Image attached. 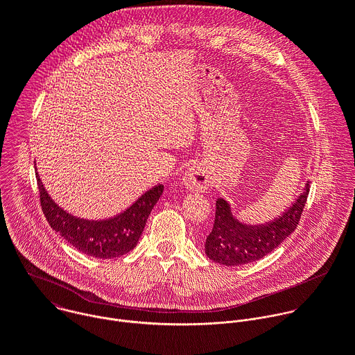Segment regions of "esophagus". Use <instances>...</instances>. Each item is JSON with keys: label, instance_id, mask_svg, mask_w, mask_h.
I'll return each mask as SVG.
<instances>
[{"label": "esophagus", "instance_id": "esophagus-1", "mask_svg": "<svg viewBox=\"0 0 355 355\" xmlns=\"http://www.w3.org/2000/svg\"><path fill=\"white\" fill-rule=\"evenodd\" d=\"M184 185L189 191H196V192H204L205 189L209 188L211 185V178L207 173V170L200 166L192 167L184 174Z\"/></svg>", "mask_w": 355, "mask_h": 355}]
</instances>
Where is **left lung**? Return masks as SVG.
Here are the masks:
<instances>
[{
    "label": "left lung",
    "mask_w": 355,
    "mask_h": 355,
    "mask_svg": "<svg viewBox=\"0 0 355 355\" xmlns=\"http://www.w3.org/2000/svg\"><path fill=\"white\" fill-rule=\"evenodd\" d=\"M309 189L308 181L288 211L272 222L259 226H247L234 219L227 202L219 198L214 229L205 241V254L223 266H243L266 257L296 229Z\"/></svg>",
    "instance_id": "obj_1"
}]
</instances>
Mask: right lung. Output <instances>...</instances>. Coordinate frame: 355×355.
Instances as JSON below:
<instances>
[{
    "label": "right lung",
    "mask_w": 355,
    "mask_h": 355,
    "mask_svg": "<svg viewBox=\"0 0 355 355\" xmlns=\"http://www.w3.org/2000/svg\"><path fill=\"white\" fill-rule=\"evenodd\" d=\"M42 212L50 227L78 251L98 259L121 257L133 250L141 236L147 218L157 204L164 187L156 185L144 192L132 207L107 220H84L59 208L43 188L36 174Z\"/></svg>",
    "instance_id": "1"
}]
</instances>
